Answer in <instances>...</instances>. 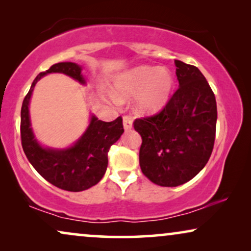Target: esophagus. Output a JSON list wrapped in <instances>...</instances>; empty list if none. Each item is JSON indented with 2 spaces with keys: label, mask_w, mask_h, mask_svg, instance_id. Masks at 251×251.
Here are the masks:
<instances>
[{
  "label": "esophagus",
  "mask_w": 251,
  "mask_h": 251,
  "mask_svg": "<svg viewBox=\"0 0 251 251\" xmlns=\"http://www.w3.org/2000/svg\"><path fill=\"white\" fill-rule=\"evenodd\" d=\"M123 128L125 130H130L132 128V120L130 116H123Z\"/></svg>",
  "instance_id": "esophagus-1"
}]
</instances>
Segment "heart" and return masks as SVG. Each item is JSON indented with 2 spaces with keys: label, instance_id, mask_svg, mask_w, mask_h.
Masks as SVG:
<instances>
[{
  "label": "heart",
  "instance_id": "obj_1",
  "mask_svg": "<svg viewBox=\"0 0 251 251\" xmlns=\"http://www.w3.org/2000/svg\"><path fill=\"white\" fill-rule=\"evenodd\" d=\"M173 89V74L164 67L139 66L120 75L115 81L116 99L126 100L137 95V108L145 114L161 111L169 101Z\"/></svg>",
  "mask_w": 251,
  "mask_h": 251
}]
</instances>
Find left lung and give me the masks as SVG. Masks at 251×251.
Masks as SVG:
<instances>
[{
    "mask_svg": "<svg viewBox=\"0 0 251 251\" xmlns=\"http://www.w3.org/2000/svg\"><path fill=\"white\" fill-rule=\"evenodd\" d=\"M179 88L159 113L136 119L142 136L139 164L152 183L166 187L197 176L214 149L216 98L198 67L175 60Z\"/></svg>",
    "mask_w": 251,
    "mask_h": 251,
    "instance_id": "left-lung-1",
    "label": "left lung"
}]
</instances>
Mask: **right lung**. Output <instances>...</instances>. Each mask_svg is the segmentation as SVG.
Instances as JSON below:
<instances>
[{
  "label": "right lung",
  "instance_id": "right-lung-1",
  "mask_svg": "<svg viewBox=\"0 0 251 251\" xmlns=\"http://www.w3.org/2000/svg\"><path fill=\"white\" fill-rule=\"evenodd\" d=\"M81 71L75 63H58L40 73L24 98L20 119L23 150L30 164L50 184L70 192L88 190L101 179L108 164V151L125 131L121 116L112 122H104L91 116L88 129L72 147L66 150L44 149L36 142L30 128L28 111L36 82L46 74L64 73L84 84Z\"/></svg>",
  "mask_w": 251,
  "mask_h": 251
}]
</instances>
